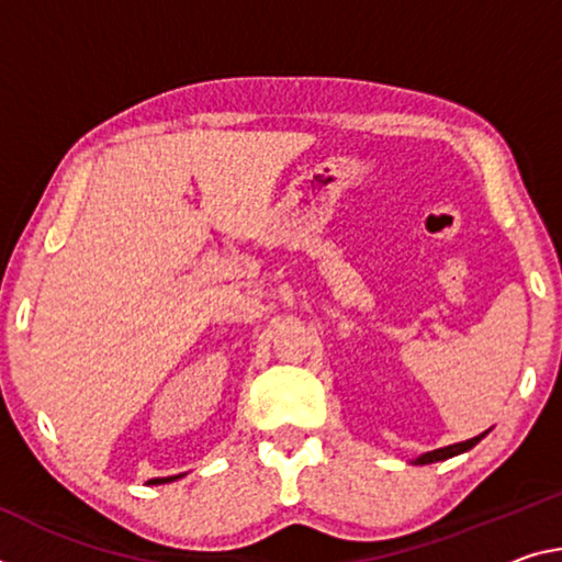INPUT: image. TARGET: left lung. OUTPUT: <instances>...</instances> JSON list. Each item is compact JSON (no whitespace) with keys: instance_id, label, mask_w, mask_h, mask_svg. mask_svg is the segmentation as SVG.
Here are the masks:
<instances>
[{"instance_id":"obj_1","label":"left lung","mask_w":562,"mask_h":562,"mask_svg":"<svg viewBox=\"0 0 562 562\" xmlns=\"http://www.w3.org/2000/svg\"><path fill=\"white\" fill-rule=\"evenodd\" d=\"M487 435V430L483 435H477V438H470L465 442H456V445H448V448H440V450H432V452H425L415 460V465H430V462H438V460H448V458H456L460 452H468L470 448H475V445L483 440Z\"/></svg>"}]
</instances>
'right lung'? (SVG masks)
I'll list each match as a JSON object with an SVG mask.
<instances>
[{"label": "right lung", "instance_id": "add662e5", "mask_svg": "<svg viewBox=\"0 0 562 562\" xmlns=\"http://www.w3.org/2000/svg\"><path fill=\"white\" fill-rule=\"evenodd\" d=\"M177 477H182V475H169V477H155V480H149V485H165V483H172V480H177Z\"/></svg>", "mask_w": 562, "mask_h": 562}]
</instances>
